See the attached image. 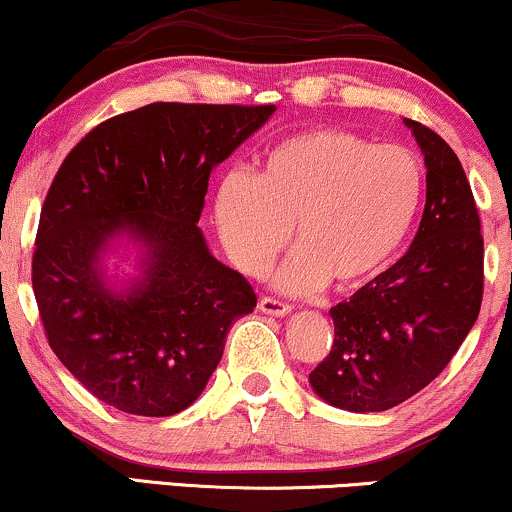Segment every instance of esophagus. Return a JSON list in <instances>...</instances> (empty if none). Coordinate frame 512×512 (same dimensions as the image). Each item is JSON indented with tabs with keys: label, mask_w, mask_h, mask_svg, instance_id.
I'll return each instance as SVG.
<instances>
[{
	"label": "esophagus",
	"mask_w": 512,
	"mask_h": 512,
	"mask_svg": "<svg viewBox=\"0 0 512 512\" xmlns=\"http://www.w3.org/2000/svg\"><path fill=\"white\" fill-rule=\"evenodd\" d=\"M258 309H261L263 314H270V316H287L292 311V304L282 302V299H275V297H261Z\"/></svg>",
	"instance_id": "1"
}]
</instances>
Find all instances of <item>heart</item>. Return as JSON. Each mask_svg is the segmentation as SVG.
Wrapping results in <instances>:
<instances>
[{
	"instance_id": "heart-1",
	"label": "heart",
	"mask_w": 512,
	"mask_h": 512,
	"mask_svg": "<svg viewBox=\"0 0 512 512\" xmlns=\"http://www.w3.org/2000/svg\"><path fill=\"white\" fill-rule=\"evenodd\" d=\"M424 194L422 162L402 146H374L347 129H309L268 150L258 174L220 179L213 215L234 266L261 275L294 254L278 285L352 290L376 278L405 244Z\"/></svg>"
}]
</instances>
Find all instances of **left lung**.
<instances>
[{
  "instance_id": "left-lung-1",
  "label": "left lung",
  "mask_w": 512,
  "mask_h": 512,
  "mask_svg": "<svg viewBox=\"0 0 512 512\" xmlns=\"http://www.w3.org/2000/svg\"><path fill=\"white\" fill-rule=\"evenodd\" d=\"M426 162V206L407 254L330 309L335 340L309 374L333 407L383 412L429 386L467 338L484 294V237L458 155L405 119Z\"/></svg>"
}]
</instances>
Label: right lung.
I'll use <instances>...</instances> for the list:
<instances>
[{
	"label": "right lung",
	"instance_id": "add662e5",
	"mask_svg": "<svg viewBox=\"0 0 512 512\" xmlns=\"http://www.w3.org/2000/svg\"><path fill=\"white\" fill-rule=\"evenodd\" d=\"M275 105L153 102L88 131L40 210L33 292L45 338L95 398L138 417H172L206 388L225 338L256 292L210 256L196 225L213 167ZM129 229L149 246L124 295L101 282L106 242Z\"/></svg>",
	"mask_w": 512,
	"mask_h": 512
}]
</instances>
